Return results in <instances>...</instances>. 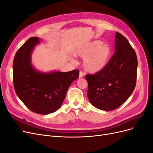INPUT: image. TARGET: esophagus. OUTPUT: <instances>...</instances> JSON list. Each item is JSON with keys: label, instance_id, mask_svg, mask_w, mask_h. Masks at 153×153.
Wrapping results in <instances>:
<instances>
[{"label": "esophagus", "instance_id": "obj_1", "mask_svg": "<svg viewBox=\"0 0 153 153\" xmlns=\"http://www.w3.org/2000/svg\"><path fill=\"white\" fill-rule=\"evenodd\" d=\"M84 73H83L82 71H80V73H79V78H82V77H83L84 76Z\"/></svg>", "mask_w": 153, "mask_h": 153}]
</instances>
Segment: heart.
Wrapping results in <instances>:
<instances>
[{
	"mask_svg": "<svg viewBox=\"0 0 153 153\" xmlns=\"http://www.w3.org/2000/svg\"><path fill=\"white\" fill-rule=\"evenodd\" d=\"M76 55L84 58L83 66L86 71L96 73L101 70L107 64L110 48L101 41H94L78 49Z\"/></svg>",
	"mask_w": 153,
	"mask_h": 153,
	"instance_id": "heart-1",
	"label": "heart"
}]
</instances>
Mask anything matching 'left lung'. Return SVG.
I'll list each match as a JSON object with an SVG mask.
<instances>
[{"instance_id":"1","label":"left lung","mask_w":153,"mask_h":153,"mask_svg":"<svg viewBox=\"0 0 153 153\" xmlns=\"http://www.w3.org/2000/svg\"><path fill=\"white\" fill-rule=\"evenodd\" d=\"M115 52L106 65L93 75H85L87 97L96 108L109 111L119 107L136 85L137 57L128 39L115 33Z\"/></svg>"}]
</instances>
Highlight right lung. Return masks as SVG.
<instances>
[{
    "instance_id": "1",
    "label": "right lung",
    "mask_w": 153,
    "mask_h": 153,
    "mask_svg": "<svg viewBox=\"0 0 153 153\" xmlns=\"http://www.w3.org/2000/svg\"><path fill=\"white\" fill-rule=\"evenodd\" d=\"M39 39L32 37L18 50L13 64V84L18 98L27 108L47 115L60 108L69 87L78 78L79 70L48 73L35 70L31 64V52Z\"/></svg>"
}]
</instances>
